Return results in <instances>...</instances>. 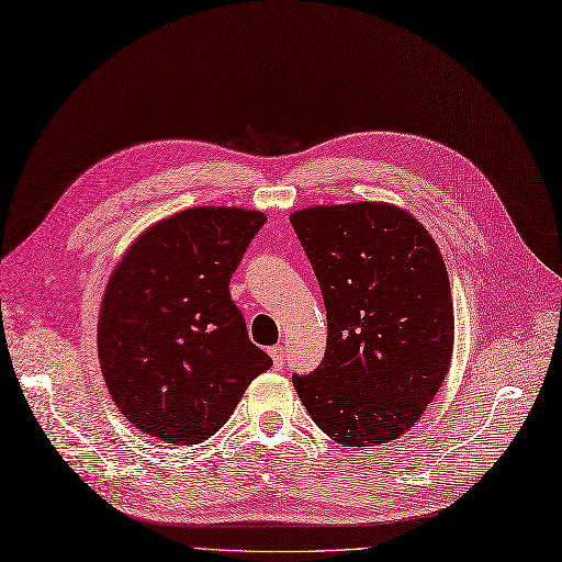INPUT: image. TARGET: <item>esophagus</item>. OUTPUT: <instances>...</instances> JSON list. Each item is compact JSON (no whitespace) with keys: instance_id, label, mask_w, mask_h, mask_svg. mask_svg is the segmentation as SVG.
Segmentation results:
<instances>
[{"instance_id":"esophagus-1","label":"esophagus","mask_w":562,"mask_h":562,"mask_svg":"<svg viewBox=\"0 0 562 562\" xmlns=\"http://www.w3.org/2000/svg\"><path fill=\"white\" fill-rule=\"evenodd\" d=\"M268 355H270V359H273V368H276V370H280V368L284 366V347H282V345L270 347Z\"/></svg>"}]
</instances>
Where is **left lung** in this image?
<instances>
[{"label": "left lung", "instance_id": "8db88e82", "mask_svg": "<svg viewBox=\"0 0 562 562\" xmlns=\"http://www.w3.org/2000/svg\"><path fill=\"white\" fill-rule=\"evenodd\" d=\"M292 226L326 305V355L294 375L330 440L378 447L405 435L438 396L453 355L445 259L426 226L384 201L310 205Z\"/></svg>", "mask_w": 562, "mask_h": 562}]
</instances>
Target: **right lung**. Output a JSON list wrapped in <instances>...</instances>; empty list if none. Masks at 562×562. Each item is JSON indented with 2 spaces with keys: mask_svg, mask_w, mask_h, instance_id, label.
I'll use <instances>...</instances> for the list:
<instances>
[{
  "mask_svg": "<svg viewBox=\"0 0 562 562\" xmlns=\"http://www.w3.org/2000/svg\"><path fill=\"white\" fill-rule=\"evenodd\" d=\"M263 222L236 205L184 207L145 228L113 268L97 322L99 363L117 409L150 438L203 442L273 366L228 294Z\"/></svg>",
  "mask_w": 562,
  "mask_h": 562,
  "instance_id": "right-lung-1",
  "label": "right lung"
}]
</instances>
